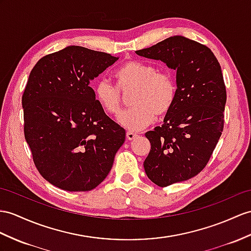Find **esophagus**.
Segmentation results:
<instances>
[{
    "instance_id": "obj_1",
    "label": "esophagus",
    "mask_w": 251,
    "mask_h": 251,
    "mask_svg": "<svg viewBox=\"0 0 251 251\" xmlns=\"http://www.w3.org/2000/svg\"><path fill=\"white\" fill-rule=\"evenodd\" d=\"M136 136H137V135H136L135 133H133V132H126V138L129 139V140H133Z\"/></svg>"
}]
</instances>
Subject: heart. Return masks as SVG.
Wrapping results in <instances>:
<instances>
[{"mask_svg": "<svg viewBox=\"0 0 251 251\" xmlns=\"http://www.w3.org/2000/svg\"><path fill=\"white\" fill-rule=\"evenodd\" d=\"M117 87L101 77L94 85V95L99 105L113 116L122 106L121 93L133 90L129 111L119 117V122L130 131H140L157 117H165L174 107L176 99V83L168 71L140 60H129L115 72Z\"/></svg>", "mask_w": 251, "mask_h": 251, "instance_id": "1", "label": "heart"}]
</instances>
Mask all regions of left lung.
<instances>
[{
    "label": "left lung",
    "instance_id": "1",
    "mask_svg": "<svg viewBox=\"0 0 251 251\" xmlns=\"http://www.w3.org/2000/svg\"><path fill=\"white\" fill-rule=\"evenodd\" d=\"M176 70V99L162 126L146 133L151 149L144 162L154 184L186 181L202 170L221 138L227 93L221 65L209 48L174 36L136 51Z\"/></svg>",
    "mask_w": 251,
    "mask_h": 251
}]
</instances>
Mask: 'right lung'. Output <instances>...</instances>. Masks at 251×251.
I'll list each match as a JSON object with an SVG mask.
<instances>
[{
  "label": "right lung",
  "mask_w": 251,
  "mask_h": 251,
  "mask_svg": "<svg viewBox=\"0 0 251 251\" xmlns=\"http://www.w3.org/2000/svg\"><path fill=\"white\" fill-rule=\"evenodd\" d=\"M117 59L70 46L40 58L29 73L24 136L36 168L54 186L88 192L111 172L126 131L104 113L89 84Z\"/></svg>",
  "instance_id": "right-lung-1"
}]
</instances>
